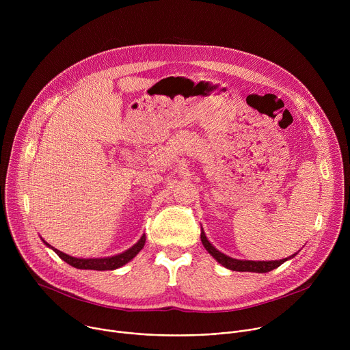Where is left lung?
Here are the masks:
<instances>
[{
	"mask_svg": "<svg viewBox=\"0 0 350 350\" xmlns=\"http://www.w3.org/2000/svg\"><path fill=\"white\" fill-rule=\"evenodd\" d=\"M201 241L205 246L206 251L224 267L230 269V270H234V271H252V273H267V271H271L277 267H280L284 262H286L288 259L293 258L295 255L289 256V258H285V259H281V260H271V262H254V260H239V259H234V258H230L224 254H221L220 251H217V249L209 242V239L206 238L204 230H201Z\"/></svg>",
	"mask_w": 350,
	"mask_h": 350,
	"instance_id": "1",
	"label": "left lung"
}]
</instances>
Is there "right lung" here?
Masks as SVG:
<instances>
[{
    "label": "right lung",
    "instance_id": "add662e5",
    "mask_svg": "<svg viewBox=\"0 0 350 350\" xmlns=\"http://www.w3.org/2000/svg\"><path fill=\"white\" fill-rule=\"evenodd\" d=\"M44 241V239H42ZM44 243L51 247L53 251L62 259L65 260L68 265L76 267V269H81V270H98V271H103V270H116L122 266H124L126 263H129L139 251L144 247L145 245V235H142L137 243H134L130 249H127L126 252L123 254H119V255H115V256H111V258H95V259H83V258H73V256H69L61 251H58V249H55L54 246H51L49 243H46L44 241Z\"/></svg>",
    "mask_w": 350,
    "mask_h": 350
}]
</instances>
